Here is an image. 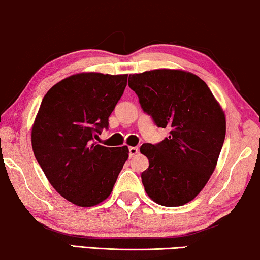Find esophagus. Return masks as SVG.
<instances>
[{"label":"esophagus","instance_id":"34e87169","mask_svg":"<svg viewBox=\"0 0 260 260\" xmlns=\"http://www.w3.org/2000/svg\"><path fill=\"white\" fill-rule=\"evenodd\" d=\"M128 150H129V157H133L134 155H137L139 152V149L137 148V147H129Z\"/></svg>","mask_w":260,"mask_h":260}]
</instances>
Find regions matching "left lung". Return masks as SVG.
I'll use <instances>...</instances> for the list:
<instances>
[{"label": "left lung", "instance_id": "8db88e82", "mask_svg": "<svg viewBox=\"0 0 260 260\" xmlns=\"http://www.w3.org/2000/svg\"><path fill=\"white\" fill-rule=\"evenodd\" d=\"M128 85L157 127L160 143H143L149 167L141 174L150 199L180 207L199 195L214 173L225 139V115L210 88L190 72L160 69L129 75Z\"/></svg>", "mask_w": 260, "mask_h": 260}]
</instances>
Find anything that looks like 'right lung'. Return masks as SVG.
I'll list each match as a JSON object with an SVG mask.
<instances>
[{"label":"right lung","mask_w":260,"mask_h":260,"mask_svg":"<svg viewBox=\"0 0 260 260\" xmlns=\"http://www.w3.org/2000/svg\"><path fill=\"white\" fill-rule=\"evenodd\" d=\"M128 75L84 72L50 88L31 131L35 157L58 193L79 207L111 195L128 148L98 145Z\"/></svg>","instance_id":"obj_1"}]
</instances>
